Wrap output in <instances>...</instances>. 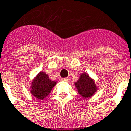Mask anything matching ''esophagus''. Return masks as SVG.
<instances>
[{
  "mask_svg": "<svg viewBox=\"0 0 131 131\" xmlns=\"http://www.w3.org/2000/svg\"><path fill=\"white\" fill-rule=\"evenodd\" d=\"M69 77H67V78H63V79H62V81H64V82H69Z\"/></svg>",
  "mask_w": 131,
  "mask_h": 131,
  "instance_id": "34e87169",
  "label": "esophagus"
}]
</instances>
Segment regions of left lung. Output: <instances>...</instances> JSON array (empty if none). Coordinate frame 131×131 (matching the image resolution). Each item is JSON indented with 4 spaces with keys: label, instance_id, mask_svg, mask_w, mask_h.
<instances>
[{
    "label": "left lung",
    "instance_id": "left-lung-1",
    "mask_svg": "<svg viewBox=\"0 0 131 131\" xmlns=\"http://www.w3.org/2000/svg\"><path fill=\"white\" fill-rule=\"evenodd\" d=\"M74 85L79 94L84 99L92 96L97 90L94 80L85 72L80 76L79 80L74 82Z\"/></svg>",
    "mask_w": 131,
    "mask_h": 131
}]
</instances>
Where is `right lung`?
<instances>
[{
	"label": "right lung",
	"instance_id": "right-lung-1",
	"mask_svg": "<svg viewBox=\"0 0 131 131\" xmlns=\"http://www.w3.org/2000/svg\"><path fill=\"white\" fill-rule=\"evenodd\" d=\"M57 82L51 81L45 72H40L32 82L30 93L35 97L43 100L50 93Z\"/></svg>",
	"mask_w": 131,
	"mask_h": 131
}]
</instances>
